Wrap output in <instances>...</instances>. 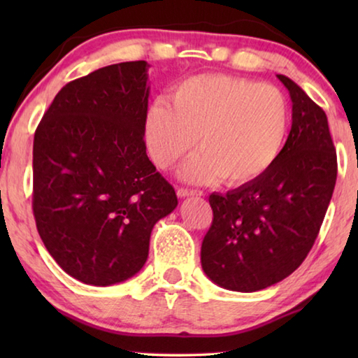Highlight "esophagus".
<instances>
[{"instance_id":"1","label":"esophagus","mask_w":358,"mask_h":358,"mask_svg":"<svg viewBox=\"0 0 358 358\" xmlns=\"http://www.w3.org/2000/svg\"><path fill=\"white\" fill-rule=\"evenodd\" d=\"M178 195H179V197H189V195H202V190H194V189L179 187V189H178Z\"/></svg>"}]
</instances>
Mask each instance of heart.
Segmentation results:
<instances>
[{
  "label": "heart",
  "mask_w": 358,
  "mask_h": 358,
  "mask_svg": "<svg viewBox=\"0 0 358 358\" xmlns=\"http://www.w3.org/2000/svg\"><path fill=\"white\" fill-rule=\"evenodd\" d=\"M290 104L277 86L207 73L185 78L171 104L155 101L145 115V141L153 163L171 169L197 141L200 151L180 178L194 184L243 185L272 168L285 143Z\"/></svg>",
  "instance_id": "1"
}]
</instances>
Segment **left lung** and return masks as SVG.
<instances>
[{
	"instance_id": "obj_1",
	"label": "left lung",
	"mask_w": 358,
	"mask_h": 358,
	"mask_svg": "<svg viewBox=\"0 0 358 358\" xmlns=\"http://www.w3.org/2000/svg\"><path fill=\"white\" fill-rule=\"evenodd\" d=\"M292 130L272 168L224 195L212 194V227L200 261L210 280L233 292H257L305 261L329 207L337 156L324 110L290 78Z\"/></svg>"
}]
</instances>
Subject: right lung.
<instances>
[{
    "label": "right lung",
    "mask_w": 358,
    "mask_h": 358,
    "mask_svg": "<svg viewBox=\"0 0 358 358\" xmlns=\"http://www.w3.org/2000/svg\"><path fill=\"white\" fill-rule=\"evenodd\" d=\"M148 63L124 62L70 81L34 135L32 210L58 266L106 287L148 259L151 229L178 207L146 155Z\"/></svg>",
    "instance_id": "obj_1"
}]
</instances>
